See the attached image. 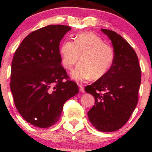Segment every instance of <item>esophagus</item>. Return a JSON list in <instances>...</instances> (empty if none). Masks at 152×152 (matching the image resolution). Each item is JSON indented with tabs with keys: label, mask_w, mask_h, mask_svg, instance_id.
Listing matches in <instances>:
<instances>
[{
	"label": "esophagus",
	"mask_w": 152,
	"mask_h": 152,
	"mask_svg": "<svg viewBox=\"0 0 152 152\" xmlns=\"http://www.w3.org/2000/svg\"><path fill=\"white\" fill-rule=\"evenodd\" d=\"M78 88H79L80 91L81 92L84 91V88H83V86H82V84H81V83H78Z\"/></svg>",
	"instance_id": "1"
}]
</instances>
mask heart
<instances>
[{
	"label": "heart",
	"instance_id": "1",
	"mask_svg": "<svg viewBox=\"0 0 152 152\" xmlns=\"http://www.w3.org/2000/svg\"><path fill=\"white\" fill-rule=\"evenodd\" d=\"M59 52L63 66L66 69H71L80 60L81 62L71 72L72 77L77 80L91 77L97 80L104 77L115 59L113 47L93 32L80 33L75 36L74 42L66 40L61 45Z\"/></svg>",
	"mask_w": 152,
	"mask_h": 152
}]
</instances>
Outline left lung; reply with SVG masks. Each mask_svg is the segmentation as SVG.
Wrapping results in <instances>:
<instances>
[{"instance_id": "left-lung-1", "label": "left lung", "mask_w": 152, "mask_h": 152, "mask_svg": "<svg viewBox=\"0 0 152 152\" xmlns=\"http://www.w3.org/2000/svg\"><path fill=\"white\" fill-rule=\"evenodd\" d=\"M109 36L115 52L112 66L104 77L85 87L95 105L88 112L91 124L100 132L121 129L129 119L138 103L142 71L134 48L114 31L102 29Z\"/></svg>"}]
</instances>
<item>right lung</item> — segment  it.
Listing matches in <instances>:
<instances>
[{"label": "right lung", "instance_id": "obj_1", "mask_svg": "<svg viewBox=\"0 0 152 152\" xmlns=\"http://www.w3.org/2000/svg\"><path fill=\"white\" fill-rule=\"evenodd\" d=\"M70 26L50 25L24 38L13 56L10 87L26 121L48 128L58 121L65 102L78 93L61 66L59 44Z\"/></svg>", "mask_w": 152, "mask_h": 152}]
</instances>
